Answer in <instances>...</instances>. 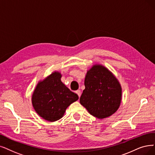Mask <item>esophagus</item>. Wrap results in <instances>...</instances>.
<instances>
[{
	"label": "esophagus",
	"instance_id": "1",
	"mask_svg": "<svg viewBox=\"0 0 155 155\" xmlns=\"http://www.w3.org/2000/svg\"><path fill=\"white\" fill-rule=\"evenodd\" d=\"M76 94H78V97H80V96H81V91L78 90L76 91Z\"/></svg>",
	"mask_w": 155,
	"mask_h": 155
}]
</instances>
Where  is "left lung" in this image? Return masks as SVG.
Masks as SVG:
<instances>
[{
    "label": "left lung",
    "instance_id": "left-lung-1",
    "mask_svg": "<svg viewBox=\"0 0 155 155\" xmlns=\"http://www.w3.org/2000/svg\"><path fill=\"white\" fill-rule=\"evenodd\" d=\"M84 86L79 101L90 114L104 119L118 109L121 101V87L107 68L94 65L86 73Z\"/></svg>",
    "mask_w": 155,
    "mask_h": 155
}]
</instances>
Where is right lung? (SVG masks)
<instances>
[{
  "label": "right lung",
  "mask_w": 155,
  "mask_h": 155,
  "mask_svg": "<svg viewBox=\"0 0 155 155\" xmlns=\"http://www.w3.org/2000/svg\"><path fill=\"white\" fill-rule=\"evenodd\" d=\"M61 78L60 72H53L38 83L33 93L32 103L35 110L48 121L61 118L66 109L79 98L61 81Z\"/></svg>",
  "instance_id": "obj_1"
}]
</instances>
